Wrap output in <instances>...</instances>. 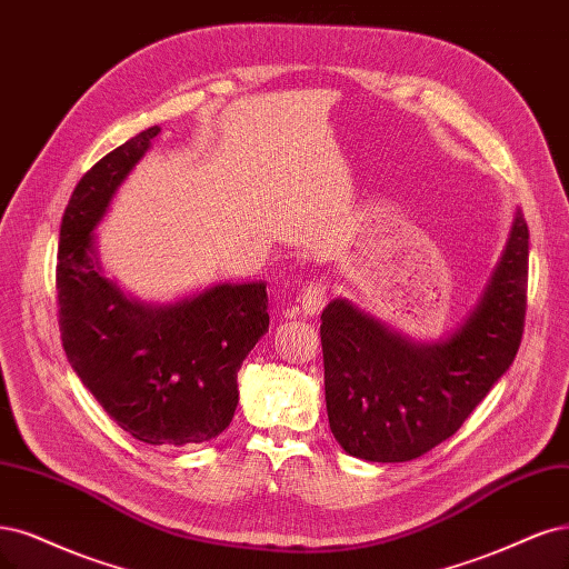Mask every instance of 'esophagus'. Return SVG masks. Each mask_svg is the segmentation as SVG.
Wrapping results in <instances>:
<instances>
[{
    "instance_id": "1",
    "label": "esophagus",
    "mask_w": 569,
    "mask_h": 569,
    "mask_svg": "<svg viewBox=\"0 0 569 569\" xmlns=\"http://www.w3.org/2000/svg\"><path fill=\"white\" fill-rule=\"evenodd\" d=\"M327 303V284L322 280L310 282L303 291H301V308L306 316H318V312L325 308Z\"/></svg>"
}]
</instances>
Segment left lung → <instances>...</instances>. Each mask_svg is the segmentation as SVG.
<instances>
[{
	"instance_id": "obj_1",
	"label": "left lung",
	"mask_w": 569,
	"mask_h": 569,
	"mask_svg": "<svg viewBox=\"0 0 569 569\" xmlns=\"http://www.w3.org/2000/svg\"><path fill=\"white\" fill-rule=\"evenodd\" d=\"M530 230L516 209L501 257L468 316L415 341L348 299L322 310L329 428L350 457L411 461L455 436L511 367L522 339Z\"/></svg>"
}]
</instances>
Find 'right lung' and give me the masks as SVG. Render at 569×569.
<instances>
[{
	"label": "right lung",
	"mask_w": 569,
	"mask_h": 569,
	"mask_svg": "<svg viewBox=\"0 0 569 569\" xmlns=\"http://www.w3.org/2000/svg\"><path fill=\"white\" fill-rule=\"evenodd\" d=\"M158 133L133 136L77 183L58 242V325L77 377L117 426L148 445L183 447L230 426L238 371L270 318L266 282H219L148 303L103 276L93 230Z\"/></svg>",
	"instance_id": "1"
}]
</instances>
